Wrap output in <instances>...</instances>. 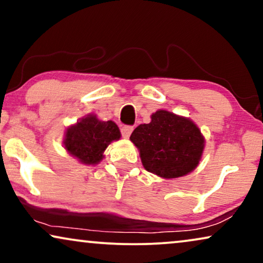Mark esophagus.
<instances>
[{
	"instance_id": "esophagus-1",
	"label": "esophagus",
	"mask_w": 263,
	"mask_h": 263,
	"mask_svg": "<svg viewBox=\"0 0 263 263\" xmlns=\"http://www.w3.org/2000/svg\"><path fill=\"white\" fill-rule=\"evenodd\" d=\"M133 129H134V128L130 127V125H124V127H122V129H121L122 136H123V138H125V139H128L132 134Z\"/></svg>"
}]
</instances>
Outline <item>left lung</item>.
I'll return each mask as SVG.
<instances>
[{
    "label": "left lung",
    "instance_id": "left-lung-1",
    "mask_svg": "<svg viewBox=\"0 0 263 263\" xmlns=\"http://www.w3.org/2000/svg\"><path fill=\"white\" fill-rule=\"evenodd\" d=\"M138 147L143 167L163 178L188 175L199 165L204 138L189 118L158 110L151 122L140 124L130 135Z\"/></svg>",
    "mask_w": 263,
    "mask_h": 263
}]
</instances>
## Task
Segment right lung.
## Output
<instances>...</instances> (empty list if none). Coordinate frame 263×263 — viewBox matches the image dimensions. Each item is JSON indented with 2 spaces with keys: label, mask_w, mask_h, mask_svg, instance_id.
<instances>
[{
  "label": "right lung",
  "mask_w": 263,
  "mask_h": 263,
  "mask_svg": "<svg viewBox=\"0 0 263 263\" xmlns=\"http://www.w3.org/2000/svg\"><path fill=\"white\" fill-rule=\"evenodd\" d=\"M121 139V132L112 121H100L87 115L67 128L64 148L82 164L96 165L104 158V151L112 141Z\"/></svg>",
  "instance_id": "1"
}]
</instances>
